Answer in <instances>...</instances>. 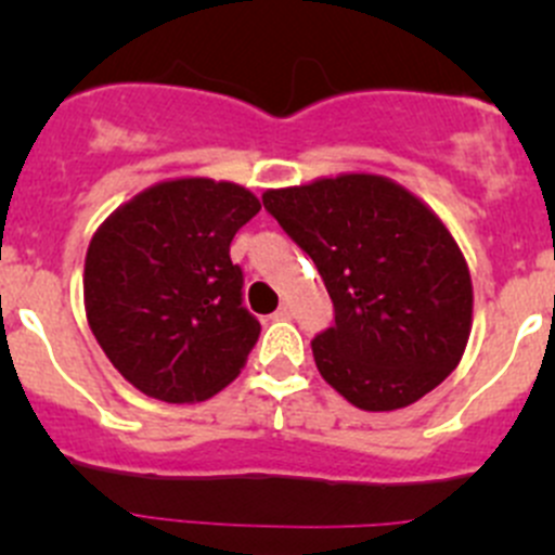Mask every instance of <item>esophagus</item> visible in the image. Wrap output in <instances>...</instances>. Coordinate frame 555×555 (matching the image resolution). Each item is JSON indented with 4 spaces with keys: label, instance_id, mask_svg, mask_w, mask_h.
<instances>
[{
    "label": "esophagus",
    "instance_id": "obj_1",
    "mask_svg": "<svg viewBox=\"0 0 555 555\" xmlns=\"http://www.w3.org/2000/svg\"><path fill=\"white\" fill-rule=\"evenodd\" d=\"M289 317H293V306L289 304H282L279 306V311L273 313V319H279V322H284V319H289Z\"/></svg>",
    "mask_w": 555,
    "mask_h": 555
}]
</instances>
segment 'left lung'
I'll list each match as a JSON object with an SVG mask.
<instances>
[{
  "label": "left lung",
  "mask_w": 555,
  "mask_h": 555,
  "mask_svg": "<svg viewBox=\"0 0 555 555\" xmlns=\"http://www.w3.org/2000/svg\"><path fill=\"white\" fill-rule=\"evenodd\" d=\"M317 266L335 324L311 344L322 378L362 411L422 400L459 365L473 279L446 222L382 173L349 171L262 193Z\"/></svg>",
  "instance_id": "1"
}]
</instances>
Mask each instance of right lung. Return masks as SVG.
<instances>
[{"label":"right lung","instance_id":"obj_1","mask_svg":"<svg viewBox=\"0 0 555 555\" xmlns=\"http://www.w3.org/2000/svg\"><path fill=\"white\" fill-rule=\"evenodd\" d=\"M260 211L236 182L179 177L117 206L86 255L91 333L128 384L164 402H201L242 373L260 322L242 306L236 231Z\"/></svg>","mask_w":555,"mask_h":555}]
</instances>
